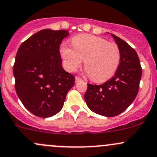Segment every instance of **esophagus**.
I'll return each instance as SVG.
<instances>
[{"instance_id": "1", "label": "esophagus", "mask_w": 157, "mask_h": 157, "mask_svg": "<svg viewBox=\"0 0 157 157\" xmlns=\"http://www.w3.org/2000/svg\"><path fill=\"white\" fill-rule=\"evenodd\" d=\"M80 80H82V78H81V77H75V82H76V83H77V82L80 81Z\"/></svg>"}]
</instances>
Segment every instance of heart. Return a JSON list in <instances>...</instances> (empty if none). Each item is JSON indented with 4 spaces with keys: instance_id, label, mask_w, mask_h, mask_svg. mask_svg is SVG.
Listing matches in <instances>:
<instances>
[{
    "instance_id": "obj_1",
    "label": "heart",
    "mask_w": 157,
    "mask_h": 157,
    "mask_svg": "<svg viewBox=\"0 0 157 157\" xmlns=\"http://www.w3.org/2000/svg\"><path fill=\"white\" fill-rule=\"evenodd\" d=\"M73 47L63 44L60 53L64 65L69 71H74L81 65L95 82L110 79L117 70L120 62V49L115 43L91 34H80L71 40Z\"/></svg>"
}]
</instances>
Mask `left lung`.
Instances as JSON below:
<instances>
[{
  "mask_svg": "<svg viewBox=\"0 0 157 157\" xmlns=\"http://www.w3.org/2000/svg\"><path fill=\"white\" fill-rule=\"evenodd\" d=\"M120 49V62L114 76L101 85L87 83L84 99L94 113L105 117L117 116L136 98L142 68L136 51L111 34Z\"/></svg>",
  "mask_w": 157,
  "mask_h": 157,
  "instance_id": "left-lung-1",
  "label": "left lung"
}]
</instances>
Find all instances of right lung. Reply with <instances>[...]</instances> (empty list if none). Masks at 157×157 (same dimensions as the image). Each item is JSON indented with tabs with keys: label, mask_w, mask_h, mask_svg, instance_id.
Instances as JSON below:
<instances>
[{
	"label": "right lung",
	"mask_w": 157,
	"mask_h": 157,
	"mask_svg": "<svg viewBox=\"0 0 157 157\" xmlns=\"http://www.w3.org/2000/svg\"><path fill=\"white\" fill-rule=\"evenodd\" d=\"M68 31L44 29L22 43L13 65L15 89L35 116L50 117L63 107L75 77L62 66L59 47Z\"/></svg>",
	"instance_id": "right-lung-1"
}]
</instances>
